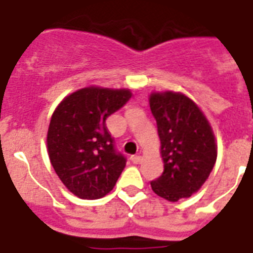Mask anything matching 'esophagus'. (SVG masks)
I'll list each match as a JSON object with an SVG mask.
<instances>
[{
    "label": "esophagus",
    "instance_id": "obj_1",
    "mask_svg": "<svg viewBox=\"0 0 253 253\" xmlns=\"http://www.w3.org/2000/svg\"><path fill=\"white\" fill-rule=\"evenodd\" d=\"M131 161H132V164H141L142 162V157L141 155H132L131 157Z\"/></svg>",
    "mask_w": 253,
    "mask_h": 253
}]
</instances>
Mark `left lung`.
<instances>
[{
	"instance_id": "obj_1",
	"label": "left lung",
	"mask_w": 253,
	"mask_h": 253,
	"mask_svg": "<svg viewBox=\"0 0 253 253\" xmlns=\"http://www.w3.org/2000/svg\"><path fill=\"white\" fill-rule=\"evenodd\" d=\"M149 102L164 160V173L151 181V189L175 203L205 184L217 160L216 138L205 114L184 93L151 92Z\"/></svg>"
}]
</instances>
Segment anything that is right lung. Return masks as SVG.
<instances>
[{
  "mask_svg": "<svg viewBox=\"0 0 253 253\" xmlns=\"http://www.w3.org/2000/svg\"><path fill=\"white\" fill-rule=\"evenodd\" d=\"M131 95L127 88L89 85L69 93L52 114L48 155L61 182L76 197L102 198L117 184L126 158L115 150L106 119Z\"/></svg>",
  "mask_w": 253,
  "mask_h": 253,
  "instance_id": "add662e5",
  "label": "right lung"
}]
</instances>
